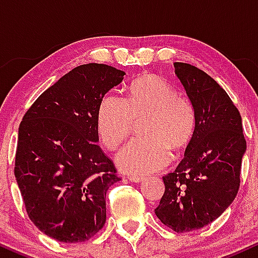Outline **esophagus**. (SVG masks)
<instances>
[{"instance_id": "esophagus-1", "label": "esophagus", "mask_w": 258, "mask_h": 258, "mask_svg": "<svg viewBox=\"0 0 258 258\" xmlns=\"http://www.w3.org/2000/svg\"><path fill=\"white\" fill-rule=\"evenodd\" d=\"M128 179H130V182L139 183V182H142L144 178L142 176H135V174H132V176H128Z\"/></svg>"}]
</instances>
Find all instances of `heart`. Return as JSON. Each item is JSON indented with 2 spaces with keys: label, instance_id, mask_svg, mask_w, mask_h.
<instances>
[{
  "label": "heart",
  "instance_id": "1",
  "mask_svg": "<svg viewBox=\"0 0 258 258\" xmlns=\"http://www.w3.org/2000/svg\"><path fill=\"white\" fill-rule=\"evenodd\" d=\"M148 117L144 135L133 139L117 153L122 172L152 173L171 160V148L179 150L190 141L195 115L190 100L177 94L176 88L158 76H143L130 85L126 102L108 94L100 102L97 125L100 141L115 149L131 135L136 121Z\"/></svg>",
  "mask_w": 258,
  "mask_h": 258
}]
</instances>
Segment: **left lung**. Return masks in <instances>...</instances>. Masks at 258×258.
I'll return each mask as SVG.
<instances>
[{
  "label": "left lung",
  "instance_id": "1",
  "mask_svg": "<svg viewBox=\"0 0 258 258\" xmlns=\"http://www.w3.org/2000/svg\"><path fill=\"white\" fill-rule=\"evenodd\" d=\"M173 67L193 105L195 126L184 158L162 177L165 193L155 214L165 226L184 233L217 220L235 199L246 141L240 112L227 92L193 65Z\"/></svg>",
  "mask_w": 258,
  "mask_h": 258
}]
</instances>
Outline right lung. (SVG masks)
Wrapping results in <instances>:
<instances>
[{
  "label": "right lung",
  "mask_w": 258,
  "mask_h": 258,
  "mask_svg": "<svg viewBox=\"0 0 258 258\" xmlns=\"http://www.w3.org/2000/svg\"><path fill=\"white\" fill-rule=\"evenodd\" d=\"M123 75L105 64L76 67L20 122L14 174L29 217L49 238L82 242L104 226L106 190L120 178L97 144V114Z\"/></svg>",
  "instance_id": "right-lung-1"
}]
</instances>
